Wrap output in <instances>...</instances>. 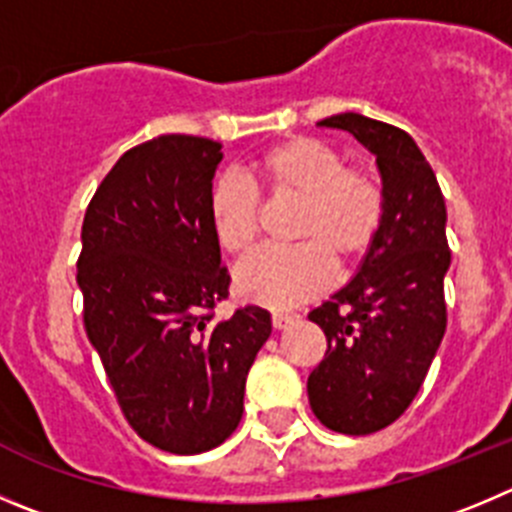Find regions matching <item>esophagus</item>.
<instances>
[{
  "instance_id": "obj_1",
  "label": "esophagus",
  "mask_w": 512,
  "mask_h": 512,
  "mask_svg": "<svg viewBox=\"0 0 512 512\" xmlns=\"http://www.w3.org/2000/svg\"><path fill=\"white\" fill-rule=\"evenodd\" d=\"M293 321L295 315L290 313H272V328H275V331H283V328H288Z\"/></svg>"
}]
</instances>
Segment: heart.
<instances>
[{"label":"heart","instance_id":"1","mask_svg":"<svg viewBox=\"0 0 512 512\" xmlns=\"http://www.w3.org/2000/svg\"><path fill=\"white\" fill-rule=\"evenodd\" d=\"M250 179L278 202H300L290 250H262L234 272V290L250 303L285 310L315 298L333 278V262H358L381 232L386 191L366 166H346L331 143L293 136L262 151ZM209 227L229 255H245L260 234V199L240 179L224 176L209 191Z\"/></svg>","mask_w":512,"mask_h":512}]
</instances>
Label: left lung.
<instances>
[{"label":"left lung","instance_id":"left-lung-1","mask_svg":"<svg viewBox=\"0 0 512 512\" xmlns=\"http://www.w3.org/2000/svg\"><path fill=\"white\" fill-rule=\"evenodd\" d=\"M318 126L353 133L376 156L386 217L356 275L308 318L326 358L308 376L310 409L341 434H371L407 412L447 328V207L432 166L401 128L361 113Z\"/></svg>","mask_w":512,"mask_h":512}]
</instances>
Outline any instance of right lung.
Here are the masks:
<instances>
[{
    "mask_svg": "<svg viewBox=\"0 0 512 512\" xmlns=\"http://www.w3.org/2000/svg\"><path fill=\"white\" fill-rule=\"evenodd\" d=\"M222 143H138L100 181L83 219V321L123 417L164 452L199 455L237 429L245 381L272 333L257 305L214 321L229 275L209 227Z\"/></svg>",
    "mask_w": 512,
    "mask_h": 512,
    "instance_id": "right-lung-1",
    "label": "right lung"
}]
</instances>
